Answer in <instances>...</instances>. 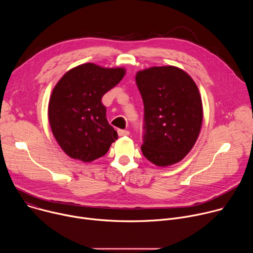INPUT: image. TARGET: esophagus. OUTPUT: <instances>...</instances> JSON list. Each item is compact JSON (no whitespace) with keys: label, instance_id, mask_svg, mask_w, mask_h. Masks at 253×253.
<instances>
[{"label":"esophagus","instance_id":"34e87169","mask_svg":"<svg viewBox=\"0 0 253 253\" xmlns=\"http://www.w3.org/2000/svg\"><path fill=\"white\" fill-rule=\"evenodd\" d=\"M118 134L119 136H128L130 134V132L128 130H122V129H119L118 130Z\"/></svg>","mask_w":253,"mask_h":253}]
</instances>
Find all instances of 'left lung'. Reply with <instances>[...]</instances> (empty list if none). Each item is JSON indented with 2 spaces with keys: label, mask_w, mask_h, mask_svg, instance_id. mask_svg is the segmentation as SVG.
I'll list each match as a JSON object with an SVG mask.
<instances>
[{
  "label": "left lung",
  "mask_w": 253,
  "mask_h": 253,
  "mask_svg": "<svg viewBox=\"0 0 253 253\" xmlns=\"http://www.w3.org/2000/svg\"><path fill=\"white\" fill-rule=\"evenodd\" d=\"M136 83L144 104L141 151L157 166L182 160L195 144L203 118L192 78L173 66L140 71Z\"/></svg>",
  "instance_id": "8db88e82"
}]
</instances>
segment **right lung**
I'll list each match as a JSON object with an SVG mask.
<instances>
[{
  "label": "right lung",
  "instance_id": "right-lung-1",
  "mask_svg": "<svg viewBox=\"0 0 253 253\" xmlns=\"http://www.w3.org/2000/svg\"><path fill=\"white\" fill-rule=\"evenodd\" d=\"M124 75L123 68L87 63L67 72L57 83L48 114L52 132L67 155L91 162L104 156L117 140L101 100Z\"/></svg>",
  "mask_w": 253,
  "mask_h": 253
}]
</instances>
